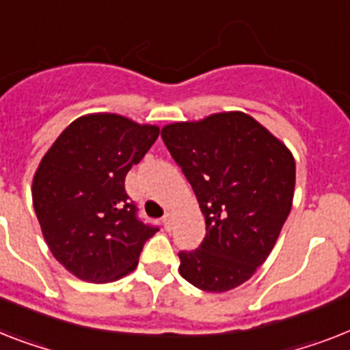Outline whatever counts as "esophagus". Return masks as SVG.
Segmentation results:
<instances>
[{"instance_id": "34e87169", "label": "esophagus", "mask_w": 350, "mask_h": 350, "mask_svg": "<svg viewBox=\"0 0 350 350\" xmlns=\"http://www.w3.org/2000/svg\"><path fill=\"white\" fill-rule=\"evenodd\" d=\"M172 221H174L172 214H170V212H167V214L163 215V226H165V230L172 228Z\"/></svg>"}]
</instances>
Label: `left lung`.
Wrapping results in <instances>:
<instances>
[{
  "label": "left lung",
  "instance_id": "obj_1",
  "mask_svg": "<svg viewBox=\"0 0 350 350\" xmlns=\"http://www.w3.org/2000/svg\"><path fill=\"white\" fill-rule=\"evenodd\" d=\"M170 156L204 215L200 248L180 252V275L224 293L244 284L271 254L295 194V158L254 116L214 113L161 129Z\"/></svg>",
  "mask_w": 350,
  "mask_h": 350
}]
</instances>
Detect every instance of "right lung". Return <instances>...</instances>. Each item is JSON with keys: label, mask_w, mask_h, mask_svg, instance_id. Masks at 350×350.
Masks as SVG:
<instances>
[{"label": "right lung", "mask_w": 350, "mask_h": 350, "mask_svg": "<svg viewBox=\"0 0 350 350\" xmlns=\"http://www.w3.org/2000/svg\"><path fill=\"white\" fill-rule=\"evenodd\" d=\"M160 127L115 113L73 120L42 156L32 201L53 257L86 282H113L138 266L156 226L136 217L124 181Z\"/></svg>", "instance_id": "add662e5"}]
</instances>
